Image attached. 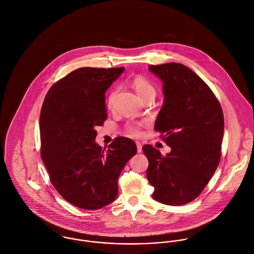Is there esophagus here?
I'll return each mask as SVG.
<instances>
[{"label": "esophagus", "instance_id": "1", "mask_svg": "<svg viewBox=\"0 0 254 254\" xmlns=\"http://www.w3.org/2000/svg\"><path fill=\"white\" fill-rule=\"evenodd\" d=\"M135 143H136V147H137V152H141V151H142V145H141V143L138 142V141H136Z\"/></svg>", "mask_w": 254, "mask_h": 254}]
</instances>
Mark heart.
<instances>
[{
    "mask_svg": "<svg viewBox=\"0 0 254 254\" xmlns=\"http://www.w3.org/2000/svg\"><path fill=\"white\" fill-rule=\"evenodd\" d=\"M131 86L133 87V89L136 91V93L138 94V96L144 100L148 97H155L156 95V88L154 86L152 82L147 79L146 77H144L143 75H136L133 77V79L131 80ZM116 95V91L112 92L111 95L109 96L108 99V107L111 109L113 107V102L114 98ZM142 127V124H137V125H129L127 127V130L134 134V135H139L140 134V127Z\"/></svg>",
    "mask_w": 254,
    "mask_h": 254,
    "instance_id": "1",
    "label": "heart"
}]
</instances>
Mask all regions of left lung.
<instances>
[{
    "mask_svg": "<svg viewBox=\"0 0 254 254\" xmlns=\"http://www.w3.org/2000/svg\"><path fill=\"white\" fill-rule=\"evenodd\" d=\"M163 82L164 103L155 122L172 148L163 156L152 145L142 150L152 197L167 205L195 199L214 175L221 158L224 116L209 86L188 66L169 63L149 65Z\"/></svg>",
    "mask_w": 254,
    "mask_h": 254,
    "instance_id": "obj_1",
    "label": "left lung"
}]
</instances>
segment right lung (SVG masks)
Here are the masks:
<instances>
[{
	"mask_svg": "<svg viewBox=\"0 0 254 254\" xmlns=\"http://www.w3.org/2000/svg\"><path fill=\"white\" fill-rule=\"evenodd\" d=\"M125 67L77 68L48 91L40 114L41 157L58 192L78 208L96 210L118 195V180L137 148L117 137L105 150L95 142L107 119L105 93Z\"/></svg>",
	"mask_w": 254,
	"mask_h": 254,
	"instance_id": "right-lung-1",
	"label": "right lung"
}]
</instances>
